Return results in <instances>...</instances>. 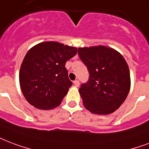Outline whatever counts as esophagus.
Listing matches in <instances>:
<instances>
[{"label":"esophagus","mask_w":149,"mask_h":149,"mask_svg":"<svg viewBox=\"0 0 149 149\" xmlns=\"http://www.w3.org/2000/svg\"><path fill=\"white\" fill-rule=\"evenodd\" d=\"M73 84H74V85L76 86V87H79V80H75L74 82H73Z\"/></svg>","instance_id":"esophagus-1"}]
</instances>
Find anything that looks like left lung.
Wrapping results in <instances>:
<instances>
[{
    "mask_svg": "<svg viewBox=\"0 0 149 149\" xmlns=\"http://www.w3.org/2000/svg\"><path fill=\"white\" fill-rule=\"evenodd\" d=\"M78 54L90 74L88 82L79 89L84 107L97 115L114 112L130 89V70L126 60L120 52L103 45L79 47Z\"/></svg>",
    "mask_w": 149,
    "mask_h": 149,
    "instance_id": "1",
    "label": "left lung"
}]
</instances>
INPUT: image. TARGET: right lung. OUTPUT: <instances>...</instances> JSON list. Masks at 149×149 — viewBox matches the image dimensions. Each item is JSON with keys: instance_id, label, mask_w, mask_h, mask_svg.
<instances>
[{"instance_id": "obj_1", "label": "right lung", "mask_w": 149, "mask_h": 149, "mask_svg": "<svg viewBox=\"0 0 149 149\" xmlns=\"http://www.w3.org/2000/svg\"><path fill=\"white\" fill-rule=\"evenodd\" d=\"M77 48L55 41L42 42L28 51L22 62L19 83L30 105L49 110L58 106L72 86L65 67Z\"/></svg>"}]
</instances>
